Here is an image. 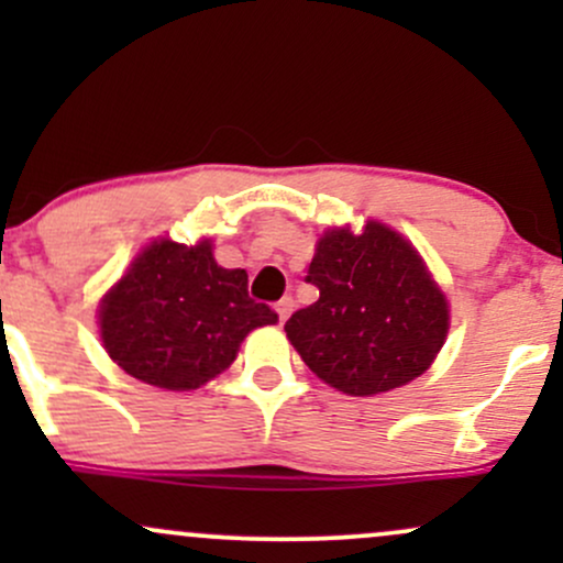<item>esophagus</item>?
Wrapping results in <instances>:
<instances>
[{"mask_svg":"<svg viewBox=\"0 0 563 563\" xmlns=\"http://www.w3.org/2000/svg\"><path fill=\"white\" fill-rule=\"evenodd\" d=\"M275 309H277V318H280V322H286L290 309H294V299H290V296H283V299L275 303Z\"/></svg>","mask_w":563,"mask_h":563,"instance_id":"1","label":"esophagus"}]
</instances>
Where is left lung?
<instances>
[{
	"mask_svg": "<svg viewBox=\"0 0 563 563\" xmlns=\"http://www.w3.org/2000/svg\"><path fill=\"white\" fill-rule=\"evenodd\" d=\"M307 283L320 299L290 314L288 341L314 376L352 397L410 384L448 339V299L412 243L380 222L328 230Z\"/></svg>",
	"mask_w": 563,
	"mask_h": 563,
	"instance_id": "8db88e82",
	"label": "left lung"
}]
</instances>
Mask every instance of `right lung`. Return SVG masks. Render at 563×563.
<instances>
[{"mask_svg": "<svg viewBox=\"0 0 563 563\" xmlns=\"http://www.w3.org/2000/svg\"><path fill=\"white\" fill-rule=\"evenodd\" d=\"M275 322L273 309L249 296L245 269L214 262L211 241H153L100 303V339L113 363L169 391L219 376L245 335Z\"/></svg>", "mask_w": 563, "mask_h": 563, "instance_id": "add662e5", "label": "right lung"}]
</instances>
